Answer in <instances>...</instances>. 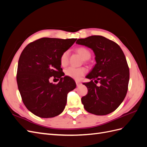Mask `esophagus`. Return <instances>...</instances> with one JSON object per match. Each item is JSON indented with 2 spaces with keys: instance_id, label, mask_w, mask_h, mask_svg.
Here are the masks:
<instances>
[{
  "instance_id": "esophagus-1",
  "label": "esophagus",
  "mask_w": 147,
  "mask_h": 147,
  "mask_svg": "<svg viewBox=\"0 0 147 147\" xmlns=\"http://www.w3.org/2000/svg\"><path fill=\"white\" fill-rule=\"evenodd\" d=\"M80 84H81L80 82H78V81H76V84H77V86H78L79 85H80Z\"/></svg>"
}]
</instances>
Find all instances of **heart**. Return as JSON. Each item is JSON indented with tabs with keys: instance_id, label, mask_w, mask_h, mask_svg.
<instances>
[{
	"instance_id": "b5f03b06",
	"label": "heart",
	"mask_w": 147,
	"mask_h": 147,
	"mask_svg": "<svg viewBox=\"0 0 147 147\" xmlns=\"http://www.w3.org/2000/svg\"><path fill=\"white\" fill-rule=\"evenodd\" d=\"M77 51L79 53V55L84 60H88L90 58L91 53L86 48L80 47L77 49ZM69 51L68 50L65 51L60 56V64L62 66H65L67 65L69 62ZM87 72V70L84 67H69L67 68L64 70V73L66 76L72 78L76 80H78L80 79Z\"/></svg>"
}]
</instances>
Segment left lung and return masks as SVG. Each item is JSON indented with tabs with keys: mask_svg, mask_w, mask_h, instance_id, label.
<instances>
[{
	"mask_svg": "<svg viewBox=\"0 0 147 147\" xmlns=\"http://www.w3.org/2000/svg\"><path fill=\"white\" fill-rule=\"evenodd\" d=\"M76 43L91 48L96 62L86 77L91 82L83 83L88 88V94L82 98L84 109L96 115L113 112L125 98L129 80L123 51L117 43L100 35L79 38Z\"/></svg>",
	"mask_w": 147,
	"mask_h": 147,
	"instance_id": "obj_1",
	"label": "left lung"
}]
</instances>
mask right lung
<instances>
[{
	"instance_id": "add662e5",
	"label": "right lung",
	"mask_w": 147,
	"mask_h": 147,
	"mask_svg": "<svg viewBox=\"0 0 147 147\" xmlns=\"http://www.w3.org/2000/svg\"><path fill=\"white\" fill-rule=\"evenodd\" d=\"M77 38H42L31 42L22 51L18 64V87L25 106L41 118H53L63 112L67 94L76 88L74 80L62 77L60 56ZM51 76L60 78L50 83ZM59 80V79H58Z\"/></svg>"
}]
</instances>
